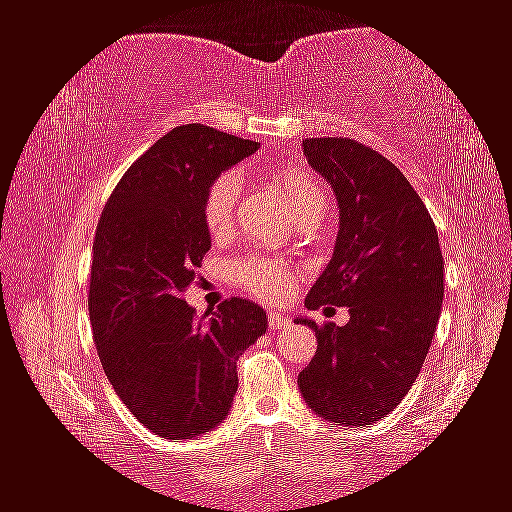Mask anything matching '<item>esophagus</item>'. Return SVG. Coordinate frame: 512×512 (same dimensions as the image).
<instances>
[{
	"instance_id": "1",
	"label": "esophagus",
	"mask_w": 512,
	"mask_h": 512,
	"mask_svg": "<svg viewBox=\"0 0 512 512\" xmlns=\"http://www.w3.org/2000/svg\"><path fill=\"white\" fill-rule=\"evenodd\" d=\"M287 326H289V319L285 315H280V312H271V317H269L271 331H282V329H287Z\"/></svg>"
}]
</instances>
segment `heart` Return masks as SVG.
Here are the masks:
<instances>
[{"mask_svg": "<svg viewBox=\"0 0 512 512\" xmlns=\"http://www.w3.org/2000/svg\"><path fill=\"white\" fill-rule=\"evenodd\" d=\"M276 181L292 204L296 216H308V213H324L326 195L319 183L308 174L296 170H280ZM239 200V179L234 174H220L211 183L204 197V225L213 236H225L234 223V209ZM232 276L241 287L264 301H278L294 285V273L262 255H250L232 266Z\"/></svg>", "mask_w": 512, "mask_h": 512, "instance_id": "b5f03b06", "label": "heart"}]
</instances>
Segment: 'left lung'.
<instances>
[{
    "instance_id": "8db88e82",
    "label": "left lung",
    "mask_w": 512,
    "mask_h": 512,
    "mask_svg": "<svg viewBox=\"0 0 512 512\" xmlns=\"http://www.w3.org/2000/svg\"><path fill=\"white\" fill-rule=\"evenodd\" d=\"M338 200L333 257L305 308L347 305L345 326L296 324L317 335L299 391L319 418L365 427L398 407L423 368L444 301V257L430 213L407 177L347 137L303 142Z\"/></svg>"
}]
</instances>
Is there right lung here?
Returning a JSON list of instances; mask_svg holds the SVG:
<instances>
[{
  "label": "right lung",
  "mask_w": 512,
  "mask_h": 512,
  "mask_svg": "<svg viewBox=\"0 0 512 512\" xmlns=\"http://www.w3.org/2000/svg\"><path fill=\"white\" fill-rule=\"evenodd\" d=\"M259 144L202 124L172 128L110 195L98 220L89 319L103 370L151 432L193 439L230 414L236 361L266 333V310L227 299L195 317L181 299L211 248L204 197Z\"/></svg>",
  "instance_id": "obj_1"
}]
</instances>
